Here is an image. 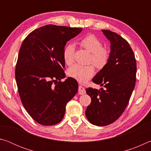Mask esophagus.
I'll return each mask as SVG.
<instances>
[{
    "instance_id": "34e87169",
    "label": "esophagus",
    "mask_w": 151,
    "mask_h": 151,
    "mask_svg": "<svg viewBox=\"0 0 151 151\" xmlns=\"http://www.w3.org/2000/svg\"><path fill=\"white\" fill-rule=\"evenodd\" d=\"M78 93L80 94H85L86 93V91H85V88L83 87V86H79L78 87Z\"/></svg>"
}]
</instances>
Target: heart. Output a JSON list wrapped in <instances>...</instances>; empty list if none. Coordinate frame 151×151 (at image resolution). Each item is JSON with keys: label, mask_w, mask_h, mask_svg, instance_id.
<instances>
[{"label": "heart", "mask_w": 151, "mask_h": 151, "mask_svg": "<svg viewBox=\"0 0 151 151\" xmlns=\"http://www.w3.org/2000/svg\"><path fill=\"white\" fill-rule=\"evenodd\" d=\"M82 47L91 52V61L98 68H103L108 63L110 53L108 50L103 48V44L94 35H87L79 41ZM75 47L73 44L68 45L64 49L63 58L67 65H70L74 61ZM93 65H81L75 64L68 68V75L80 83H86L94 75Z\"/></svg>", "instance_id": "1"}]
</instances>
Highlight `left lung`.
<instances>
[{
	"mask_svg": "<svg viewBox=\"0 0 151 151\" xmlns=\"http://www.w3.org/2000/svg\"><path fill=\"white\" fill-rule=\"evenodd\" d=\"M102 32L111 43L110 58L93 81L105 88H86L91 103L85 111L91 124L101 127L114 122L124 112L134 88L137 73L134 52L127 40L111 30Z\"/></svg>",
	"mask_w": 151,
	"mask_h": 151,
	"instance_id": "8db88e82",
	"label": "left lung"
}]
</instances>
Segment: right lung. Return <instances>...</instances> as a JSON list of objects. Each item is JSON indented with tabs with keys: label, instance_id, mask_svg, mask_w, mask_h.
I'll list each match as a JSON object with an SVG mask.
<instances>
[{
	"label": "right lung",
	"instance_id": "add662e5",
	"mask_svg": "<svg viewBox=\"0 0 151 151\" xmlns=\"http://www.w3.org/2000/svg\"><path fill=\"white\" fill-rule=\"evenodd\" d=\"M83 29L48 24L33 30L20 48L15 69L20 100L29 115L46 126L60 122L66 105L78 92L75 78H65L66 42Z\"/></svg>",
	"mask_w": 151,
	"mask_h": 151
}]
</instances>
